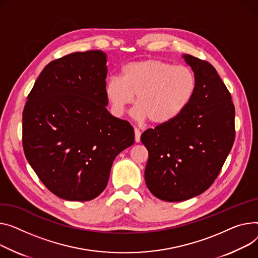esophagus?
<instances>
[{
	"mask_svg": "<svg viewBox=\"0 0 258 258\" xmlns=\"http://www.w3.org/2000/svg\"><path fill=\"white\" fill-rule=\"evenodd\" d=\"M140 137H141V131L139 128L135 127V141L137 143L140 142Z\"/></svg>",
	"mask_w": 258,
	"mask_h": 258,
	"instance_id": "1",
	"label": "esophagus"
}]
</instances>
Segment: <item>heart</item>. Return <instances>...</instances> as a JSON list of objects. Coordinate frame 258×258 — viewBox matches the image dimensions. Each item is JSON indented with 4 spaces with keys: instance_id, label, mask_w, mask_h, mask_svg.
Wrapping results in <instances>:
<instances>
[{
    "instance_id": "b5f03b06",
    "label": "heart",
    "mask_w": 258,
    "mask_h": 258,
    "mask_svg": "<svg viewBox=\"0 0 258 258\" xmlns=\"http://www.w3.org/2000/svg\"><path fill=\"white\" fill-rule=\"evenodd\" d=\"M197 91L195 73L160 59L131 62L121 68L120 78L111 77L105 93L114 115L121 116L133 104L134 115L154 125L173 121L190 106Z\"/></svg>"
}]
</instances>
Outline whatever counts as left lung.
<instances>
[{"label": "left lung", "instance_id": "left-lung-1", "mask_svg": "<svg viewBox=\"0 0 258 258\" xmlns=\"http://www.w3.org/2000/svg\"><path fill=\"white\" fill-rule=\"evenodd\" d=\"M197 78V91L186 110L168 124L146 130L145 182L157 198L176 202L200 195L213 184L234 138V105L215 67L182 56Z\"/></svg>", "mask_w": 258, "mask_h": 258}]
</instances>
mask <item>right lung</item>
Here are the masks:
<instances>
[{
    "instance_id": "1",
    "label": "right lung",
    "mask_w": 258,
    "mask_h": 258,
    "mask_svg": "<svg viewBox=\"0 0 258 258\" xmlns=\"http://www.w3.org/2000/svg\"><path fill=\"white\" fill-rule=\"evenodd\" d=\"M106 63L101 50L49 62L24 108L25 156L42 183L65 200L97 197L115 158L135 142L130 122L106 108Z\"/></svg>"
}]
</instances>
